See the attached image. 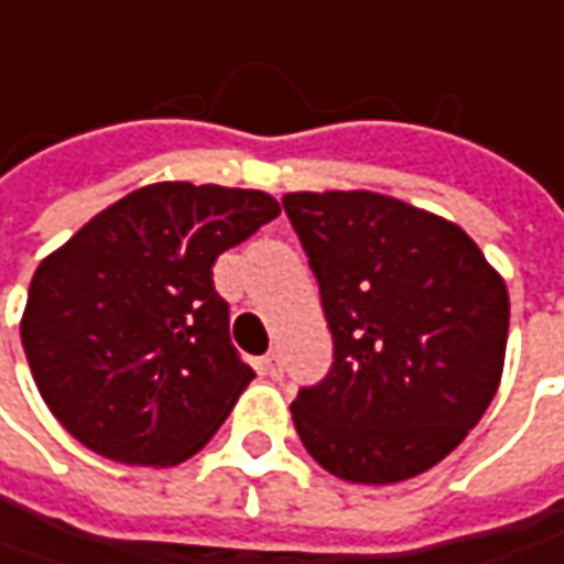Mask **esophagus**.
<instances>
[{
    "label": "esophagus",
    "instance_id": "esophagus-1",
    "mask_svg": "<svg viewBox=\"0 0 564 564\" xmlns=\"http://www.w3.org/2000/svg\"><path fill=\"white\" fill-rule=\"evenodd\" d=\"M258 376H264V379H281L283 376V362H281V354H264L258 359Z\"/></svg>",
    "mask_w": 564,
    "mask_h": 564
}]
</instances>
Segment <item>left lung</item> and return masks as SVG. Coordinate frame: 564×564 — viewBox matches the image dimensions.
Masks as SVG:
<instances>
[{"label": "left lung", "instance_id": "8db88e82", "mask_svg": "<svg viewBox=\"0 0 564 564\" xmlns=\"http://www.w3.org/2000/svg\"><path fill=\"white\" fill-rule=\"evenodd\" d=\"M283 210L334 337L293 426L347 482H401L477 426L502 379L508 290L448 220L376 192H293Z\"/></svg>", "mask_w": 564, "mask_h": 564}]
</instances>
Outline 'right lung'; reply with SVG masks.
<instances>
[{
	"instance_id": "right-lung-1",
	"label": "right lung",
	"mask_w": 564,
	"mask_h": 564,
	"mask_svg": "<svg viewBox=\"0 0 564 564\" xmlns=\"http://www.w3.org/2000/svg\"><path fill=\"white\" fill-rule=\"evenodd\" d=\"M278 214L252 188L144 185L40 261L21 344L46 406L85 448L138 467L205 448L256 379L210 268Z\"/></svg>"
}]
</instances>
